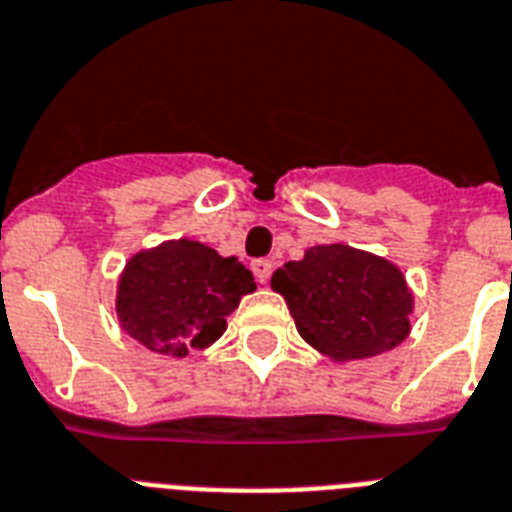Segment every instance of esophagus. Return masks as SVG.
Segmentation results:
<instances>
[{
    "label": "esophagus",
    "mask_w": 512,
    "mask_h": 512,
    "mask_svg": "<svg viewBox=\"0 0 512 512\" xmlns=\"http://www.w3.org/2000/svg\"><path fill=\"white\" fill-rule=\"evenodd\" d=\"M270 270H273V263H270V260H265V257H260V260H252V273H255V278L260 281V284H268Z\"/></svg>",
    "instance_id": "34e87169"
}]
</instances>
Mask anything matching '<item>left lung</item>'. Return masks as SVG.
<instances>
[{
  "instance_id": "obj_1",
  "label": "left lung",
  "mask_w": 512,
  "mask_h": 512,
  "mask_svg": "<svg viewBox=\"0 0 512 512\" xmlns=\"http://www.w3.org/2000/svg\"><path fill=\"white\" fill-rule=\"evenodd\" d=\"M299 336L336 363L394 350L410 334L413 292L386 257L350 244H318L270 278Z\"/></svg>"
}]
</instances>
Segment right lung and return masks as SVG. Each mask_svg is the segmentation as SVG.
<instances>
[{
	"instance_id": "obj_1",
	"label": "right lung",
	"mask_w": 512,
	"mask_h": 512,
	"mask_svg": "<svg viewBox=\"0 0 512 512\" xmlns=\"http://www.w3.org/2000/svg\"><path fill=\"white\" fill-rule=\"evenodd\" d=\"M255 289V278L236 257H220L194 239H173L128 260L115 313L120 328L147 350L186 357L218 342L228 315Z\"/></svg>"
}]
</instances>
